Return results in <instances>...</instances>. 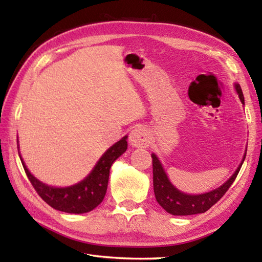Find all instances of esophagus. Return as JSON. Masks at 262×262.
<instances>
[{
    "label": "esophagus",
    "instance_id": "34e87169",
    "mask_svg": "<svg viewBox=\"0 0 262 262\" xmlns=\"http://www.w3.org/2000/svg\"><path fill=\"white\" fill-rule=\"evenodd\" d=\"M129 142L134 148H147L150 144L148 130L144 127H135L129 134Z\"/></svg>",
    "mask_w": 262,
    "mask_h": 262
}]
</instances>
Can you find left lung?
Returning <instances> with one entry per match:
<instances>
[{
  "label": "left lung",
  "instance_id": "1",
  "mask_svg": "<svg viewBox=\"0 0 262 262\" xmlns=\"http://www.w3.org/2000/svg\"><path fill=\"white\" fill-rule=\"evenodd\" d=\"M234 89L241 99L242 104L245 105L244 100V95L242 88L239 84L234 83ZM247 150V145H246ZM246 150L244 154L241 164H239L237 170L233 172V174L225 181L223 185L217 187L209 192L201 193V194H187L181 192L176 186L171 183L165 172L163 164L159 161L156 154H151L152 157V172H154V192L155 196L158 205L161 206L164 210H166L168 214L174 216H187V215H195L206 212L208 209L215 205V203L227 193L230 186L236 179L239 170L243 165L244 161L246 157Z\"/></svg>",
  "mask_w": 262,
  "mask_h": 262
}]
</instances>
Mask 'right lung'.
Returning a JSON list of instances; mask_svg holds the SVG:
<instances>
[{
    "instance_id": "right-lung-1",
    "label": "right lung",
    "mask_w": 262,
    "mask_h": 262,
    "mask_svg": "<svg viewBox=\"0 0 262 262\" xmlns=\"http://www.w3.org/2000/svg\"><path fill=\"white\" fill-rule=\"evenodd\" d=\"M127 135L123 136L120 141L106 150L85 178L77 184L66 186V187H55L35 178L26 167L19 150L18 154L29 180L37 190L39 196L47 205L56 210L68 212V214H84V212L94 210L104 200L106 190H107L110 168L127 150Z\"/></svg>"
}]
</instances>
